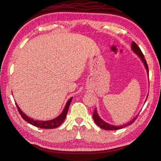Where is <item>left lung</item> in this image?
I'll return each instance as SVG.
<instances>
[{
  "instance_id": "obj_1",
  "label": "left lung",
  "mask_w": 161,
  "mask_h": 161,
  "mask_svg": "<svg viewBox=\"0 0 161 161\" xmlns=\"http://www.w3.org/2000/svg\"><path fill=\"white\" fill-rule=\"evenodd\" d=\"M131 50L133 51L136 53V54L139 57V58H141V61L142 62V63L144 64V66L145 67L146 70H147V74L149 76V69H148L147 64V62H146V60L144 58V56H143V54H142L141 49L138 47V46L136 44L134 41L131 42ZM147 97H148V94L147 96ZM147 98H146V100H145V102H146V101H147ZM138 116V115L136 116L131 120L129 121V122H127L125 124L121 125H118V126L117 125H111V124H109L108 123L105 122L104 120L101 119V118H100V116H98V112H97V109H96V108H95L94 114H93V119H94L95 123L99 127H101V129H103L105 130H117L122 129V128L125 127L128 125H130L133 123L134 121L136 120V119H137Z\"/></svg>"
}]
</instances>
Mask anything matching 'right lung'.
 Segmentation results:
<instances>
[{
  "mask_svg": "<svg viewBox=\"0 0 161 161\" xmlns=\"http://www.w3.org/2000/svg\"><path fill=\"white\" fill-rule=\"evenodd\" d=\"M72 98L73 97H71L68 101H67L66 105L65 106V108L63 109V112L58 116H57L56 118H55V119L49 120H34L32 119V118H30L28 116H27L26 114L20 109V108H19V105H17L16 103V105L21 116H22L23 119L25 121H27V123H30L31 125H34L35 127L42 128V129H54V128L59 127L60 125L64 122V120H65L67 112H68V109L70 105V103L71 101H72Z\"/></svg>",
  "mask_w": 161,
  "mask_h": 161,
  "instance_id": "obj_1",
  "label": "right lung"
}]
</instances>
